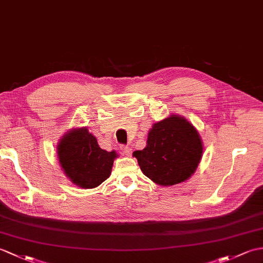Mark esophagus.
<instances>
[{"label":"esophagus","mask_w":263,"mask_h":263,"mask_svg":"<svg viewBox=\"0 0 263 263\" xmlns=\"http://www.w3.org/2000/svg\"><path fill=\"white\" fill-rule=\"evenodd\" d=\"M120 149L122 150V152H123V154H124L125 156H130V155H131V152H132L131 146H129V145H124V144H122V145L120 146Z\"/></svg>","instance_id":"1"}]
</instances>
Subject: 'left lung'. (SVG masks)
<instances>
[{"label": "left lung", "mask_w": 263, "mask_h": 263, "mask_svg": "<svg viewBox=\"0 0 263 263\" xmlns=\"http://www.w3.org/2000/svg\"><path fill=\"white\" fill-rule=\"evenodd\" d=\"M201 155L203 144L198 132L186 119L176 115L152 126L145 148L133 152L142 173L161 186L188 179Z\"/></svg>", "instance_id": "8db88e82"}]
</instances>
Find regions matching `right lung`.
Listing matches in <instances>:
<instances>
[{
  "label": "right lung",
  "instance_id": "1",
  "mask_svg": "<svg viewBox=\"0 0 263 263\" xmlns=\"http://www.w3.org/2000/svg\"><path fill=\"white\" fill-rule=\"evenodd\" d=\"M59 162L66 176L82 188H94L111 175L115 151L99 146L94 136L85 129L72 130L58 145Z\"/></svg>",
  "mask_w": 263,
  "mask_h": 263
}]
</instances>
